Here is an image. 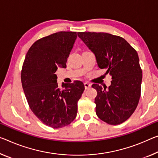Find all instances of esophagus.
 Returning a JSON list of instances; mask_svg holds the SVG:
<instances>
[{
	"label": "esophagus",
	"instance_id": "obj_1",
	"mask_svg": "<svg viewBox=\"0 0 158 158\" xmlns=\"http://www.w3.org/2000/svg\"><path fill=\"white\" fill-rule=\"evenodd\" d=\"M91 85L89 83H88V82H86V83H84V87H85V89H89L90 87H91Z\"/></svg>",
	"mask_w": 158,
	"mask_h": 158
}]
</instances>
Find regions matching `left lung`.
I'll return each mask as SVG.
<instances>
[{
  "label": "left lung",
  "mask_w": 158,
  "mask_h": 158,
  "mask_svg": "<svg viewBox=\"0 0 158 158\" xmlns=\"http://www.w3.org/2000/svg\"><path fill=\"white\" fill-rule=\"evenodd\" d=\"M78 36L96 56L101 69L112 77L111 85L94 84L97 116L111 125L128 119L141 97L142 70L136 50L119 36L103 32H78Z\"/></svg>",
  "instance_id": "1"
}]
</instances>
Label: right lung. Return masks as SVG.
I'll use <instances>...</instances> for the list:
<instances>
[{"instance_id":"add662e5","label":"right lung","mask_w":158,"mask_h":158,"mask_svg":"<svg viewBox=\"0 0 158 158\" xmlns=\"http://www.w3.org/2000/svg\"><path fill=\"white\" fill-rule=\"evenodd\" d=\"M77 32L59 31L37 40L30 47L21 72L25 96L33 113L53 129L69 125L76 118L77 102L84 91L80 81L62 83L59 88L55 74L65 68Z\"/></svg>"}]
</instances>
